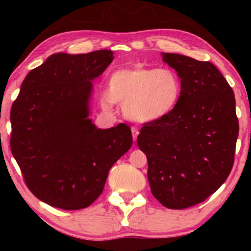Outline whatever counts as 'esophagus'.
I'll return each instance as SVG.
<instances>
[{
	"instance_id": "esophagus-1",
	"label": "esophagus",
	"mask_w": 251,
	"mask_h": 251,
	"mask_svg": "<svg viewBox=\"0 0 251 251\" xmlns=\"http://www.w3.org/2000/svg\"><path fill=\"white\" fill-rule=\"evenodd\" d=\"M131 131H132V137H133V140L135 142V140H137L138 134H139V131H138V128L134 127V126H132Z\"/></svg>"
}]
</instances>
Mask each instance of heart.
<instances>
[{
    "label": "heart",
    "instance_id": "1",
    "mask_svg": "<svg viewBox=\"0 0 251 251\" xmlns=\"http://www.w3.org/2000/svg\"><path fill=\"white\" fill-rule=\"evenodd\" d=\"M181 91L183 82L174 70L135 66L112 74L100 101L105 109L113 102L123 105L124 114L133 122L154 123L177 107Z\"/></svg>",
    "mask_w": 251,
    "mask_h": 251
}]
</instances>
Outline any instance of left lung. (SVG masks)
Returning <instances> with one entry per match:
<instances>
[{"instance_id": "1", "label": "left lung", "mask_w": 251, "mask_h": 251, "mask_svg": "<svg viewBox=\"0 0 251 251\" xmlns=\"http://www.w3.org/2000/svg\"><path fill=\"white\" fill-rule=\"evenodd\" d=\"M163 61L183 91L168 117L148 123L137 144L148 158L152 195L169 209H186L220 189L234 165L238 119L234 91L215 65L174 53Z\"/></svg>"}]
</instances>
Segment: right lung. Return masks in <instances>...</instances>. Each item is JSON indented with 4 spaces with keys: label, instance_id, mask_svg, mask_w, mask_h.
<instances>
[{
    "label": "right lung",
    "instance_id": "right-lung-1",
    "mask_svg": "<svg viewBox=\"0 0 251 251\" xmlns=\"http://www.w3.org/2000/svg\"><path fill=\"white\" fill-rule=\"evenodd\" d=\"M112 60L107 50L53 54L27 74L11 106V153L31 194L54 208L91 205L132 145L127 125L101 129L88 118L92 80Z\"/></svg>",
    "mask_w": 251,
    "mask_h": 251
}]
</instances>
